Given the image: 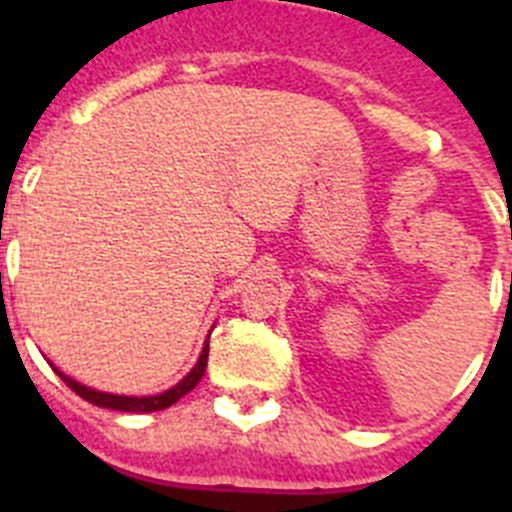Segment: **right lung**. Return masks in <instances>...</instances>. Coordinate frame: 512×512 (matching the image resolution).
<instances>
[{"mask_svg":"<svg viewBox=\"0 0 512 512\" xmlns=\"http://www.w3.org/2000/svg\"><path fill=\"white\" fill-rule=\"evenodd\" d=\"M207 354H210V338L205 341V346H202V354L200 359H197V364L192 366V372L187 374V377L182 379V382H176L171 390L166 392H158V395H146V397H135V395H110V392H99V390H92V387H87V384L76 382V379L66 377L63 372H58L56 366V374L63 379V382L69 384L71 390L76 392L79 397H84L87 402H92V405H97V408H107V410H120V413H156V410H164V408H171L176 400H182L187 392H192L197 384H200V379L205 377V369H207Z\"/></svg>","mask_w":512,"mask_h":512,"instance_id":"obj_1","label":"right lung"}]
</instances>
